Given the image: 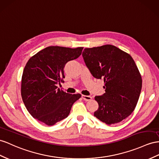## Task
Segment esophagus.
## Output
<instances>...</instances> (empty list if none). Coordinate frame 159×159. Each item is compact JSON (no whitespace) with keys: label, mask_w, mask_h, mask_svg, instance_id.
I'll return each instance as SVG.
<instances>
[{"label":"esophagus","mask_w":159,"mask_h":159,"mask_svg":"<svg viewBox=\"0 0 159 159\" xmlns=\"http://www.w3.org/2000/svg\"><path fill=\"white\" fill-rule=\"evenodd\" d=\"M82 98L84 100V101H90L92 99V97L91 96H89V95H82Z\"/></svg>","instance_id":"1"}]
</instances>
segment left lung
I'll return each instance as SVG.
<instances>
[{"instance_id": "left-lung-1", "label": "left lung", "mask_w": 159, "mask_h": 159, "mask_svg": "<svg viewBox=\"0 0 159 159\" xmlns=\"http://www.w3.org/2000/svg\"><path fill=\"white\" fill-rule=\"evenodd\" d=\"M82 55L91 75L105 83V93L95 97L99 108L94 116L108 125L119 123L132 113L140 95L142 80L135 62L109 44L85 48Z\"/></svg>"}]
</instances>
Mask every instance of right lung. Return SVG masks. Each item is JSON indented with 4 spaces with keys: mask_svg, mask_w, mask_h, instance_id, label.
<instances>
[{
    "mask_svg": "<svg viewBox=\"0 0 159 159\" xmlns=\"http://www.w3.org/2000/svg\"><path fill=\"white\" fill-rule=\"evenodd\" d=\"M83 49L49 46L28 60L22 75L21 97L34 118L53 125L68 117L81 95L64 92L58 85L65 78V64L79 58Z\"/></svg>",
    "mask_w": 159,
    "mask_h": 159,
    "instance_id": "add662e5",
    "label": "right lung"
}]
</instances>
